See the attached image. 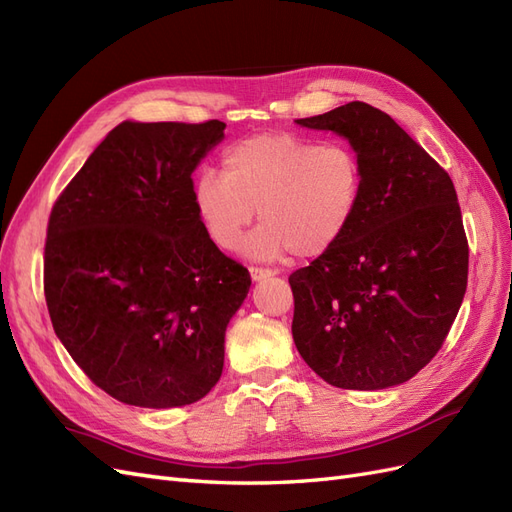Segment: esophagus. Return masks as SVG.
Instances as JSON below:
<instances>
[{"label":"esophagus","mask_w":512,"mask_h":512,"mask_svg":"<svg viewBox=\"0 0 512 512\" xmlns=\"http://www.w3.org/2000/svg\"><path fill=\"white\" fill-rule=\"evenodd\" d=\"M250 275H252V280H254V282H262V280H269V277H273V275H275V271H271V269H258V267H252V269H250Z\"/></svg>","instance_id":"34e87169"}]
</instances>
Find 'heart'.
I'll return each mask as SVG.
<instances>
[{"label":"heart","mask_w":512,"mask_h":512,"mask_svg":"<svg viewBox=\"0 0 512 512\" xmlns=\"http://www.w3.org/2000/svg\"><path fill=\"white\" fill-rule=\"evenodd\" d=\"M363 166L342 143L320 145L290 132H267L232 145L222 175L203 170L192 200L209 241L235 250L256 218L260 228L243 243L254 260L318 258L342 241L359 211Z\"/></svg>","instance_id":"b5f03b06"}]
</instances>
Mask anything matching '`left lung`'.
I'll return each mask as SVG.
<instances>
[{
  "mask_svg": "<svg viewBox=\"0 0 512 512\" xmlns=\"http://www.w3.org/2000/svg\"><path fill=\"white\" fill-rule=\"evenodd\" d=\"M297 123L346 138L363 166V194L342 241L288 277L294 346L337 389L408 382L442 348L468 286L455 185L365 102Z\"/></svg>",
  "mask_w": 512,
  "mask_h": 512,
  "instance_id": "left-lung-1",
  "label": "left lung"
}]
</instances>
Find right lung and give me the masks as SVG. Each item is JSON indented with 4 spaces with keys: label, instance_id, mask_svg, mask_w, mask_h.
<instances>
[{
    "label": "right lung",
    "instance_id": "right-lung-1",
    "mask_svg": "<svg viewBox=\"0 0 512 512\" xmlns=\"http://www.w3.org/2000/svg\"><path fill=\"white\" fill-rule=\"evenodd\" d=\"M226 123L123 121L51 211L44 297L55 335L87 378L138 408L203 399L250 273L198 220L192 173Z\"/></svg>",
    "mask_w": 512,
    "mask_h": 512
}]
</instances>
